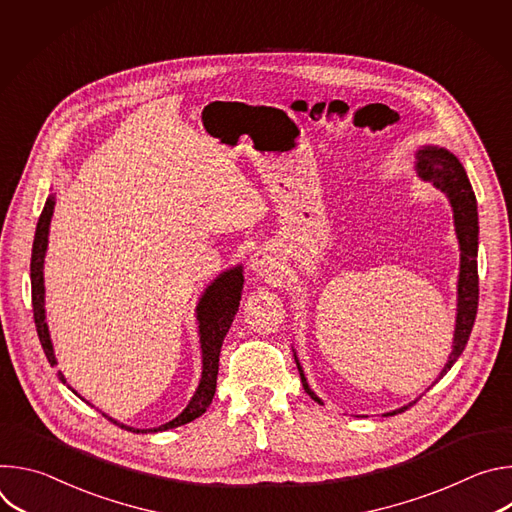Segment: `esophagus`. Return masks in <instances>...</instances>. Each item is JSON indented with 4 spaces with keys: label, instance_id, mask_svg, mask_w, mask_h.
Listing matches in <instances>:
<instances>
[{
    "label": "esophagus",
    "instance_id": "esophagus-1",
    "mask_svg": "<svg viewBox=\"0 0 512 512\" xmlns=\"http://www.w3.org/2000/svg\"><path fill=\"white\" fill-rule=\"evenodd\" d=\"M251 269L259 277H273L279 269V255L271 247H263L253 253L251 257Z\"/></svg>",
    "mask_w": 512,
    "mask_h": 512
}]
</instances>
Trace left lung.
Masks as SVG:
<instances>
[{"instance_id": "left-lung-1", "label": "left lung", "mask_w": 512, "mask_h": 512, "mask_svg": "<svg viewBox=\"0 0 512 512\" xmlns=\"http://www.w3.org/2000/svg\"><path fill=\"white\" fill-rule=\"evenodd\" d=\"M415 170L423 182H431L435 188H440L448 196L452 210H454V227H456V235H458V243H460L456 330H454L450 358L446 362L444 371L440 373V379H442L454 367V362L460 358V354L464 352L470 332H472V326H474V320H476V312H478V261H476V257H478V210L476 208L478 206H476V196H474V190L466 176L464 166L446 148H437V145H423V148L417 150V154H415ZM296 364H298V371H300L302 385H304L306 393L316 403L324 405L322 399L310 389L298 356H296ZM413 403H409V405H413ZM409 405L395 409L391 413H385V417L401 413Z\"/></svg>"}]
</instances>
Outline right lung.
I'll return each mask as SVG.
<instances>
[{"label": "right lung", "instance_id": "obj_1", "mask_svg": "<svg viewBox=\"0 0 512 512\" xmlns=\"http://www.w3.org/2000/svg\"><path fill=\"white\" fill-rule=\"evenodd\" d=\"M52 212H54V194H50L46 198L44 210L38 218V227H36L34 245H32V263H30L34 322H36L38 338H40L44 354L50 362V367H54V364H56V356H54V348H52V340H50V332H48V324H46L44 271L42 269H44V255H46V247H48V231H50ZM243 281H245L243 279V267L237 265L233 269L223 271L204 289V294H202V298L196 306V320H198V334H200V348H202V379H200V385H198L194 397L190 399L186 409L176 419H172V421H168L160 427H152V429H135V427H129V425H123V423L115 421L113 417H109L105 413L103 415L109 421H113L115 425H121L123 429H129L133 433L166 431V429L186 425V423L194 421L196 417H200L208 409V405L212 403V397H214V391H216L218 356H221L223 340H225V336H227V332L233 324V318L239 310V302H241V294H243ZM58 379L66 385V379L60 371H58ZM68 389L75 395H79L72 387H68Z\"/></svg>", "mask_w": 512, "mask_h": 512}]
</instances>
